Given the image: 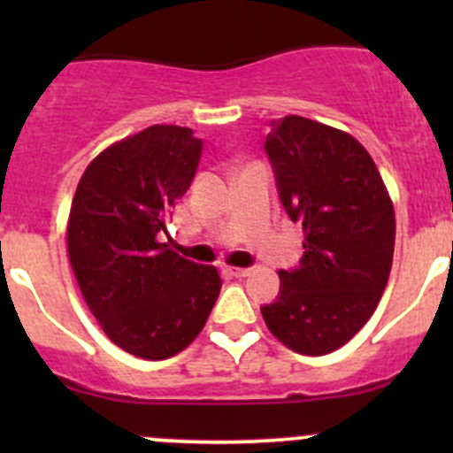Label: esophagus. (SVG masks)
<instances>
[{
  "mask_svg": "<svg viewBox=\"0 0 453 453\" xmlns=\"http://www.w3.org/2000/svg\"><path fill=\"white\" fill-rule=\"evenodd\" d=\"M226 272L230 273L232 278H245V276H250V273H252V269H250V267H227Z\"/></svg>",
  "mask_w": 453,
  "mask_h": 453,
  "instance_id": "34e87169",
  "label": "esophagus"
}]
</instances>
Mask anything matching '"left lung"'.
Returning <instances> with one entry per match:
<instances>
[{
	"label": "left lung",
	"mask_w": 453,
	"mask_h": 453,
	"mask_svg": "<svg viewBox=\"0 0 453 453\" xmlns=\"http://www.w3.org/2000/svg\"><path fill=\"white\" fill-rule=\"evenodd\" d=\"M278 193L303 226L298 269H280V296L260 309L272 335L300 355L344 346L377 309L395 254V205L372 157L346 131L303 116L265 140Z\"/></svg>",
	"instance_id": "8db88e82"
}]
</instances>
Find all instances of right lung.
Returning <instances> with one entry per match:
<instances>
[{
	"label": "right lung",
	"instance_id": "add662e5",
	"mask_svg": "<svg viewBox=\"0 0 453 453\" xmlns=\"http://www.w3.org/2000/svg\"><path fill=\"white\" fill-rule=\"evenodd\" d=\"M201 157L193 129L153 125L113 142L85 168L67 219V256L104 335L142 359L181 353L221 291L214 265L159 241Z\"/></svg>",
	"mask_w": 453,
	"mask_h": 453
}]
</instances>
